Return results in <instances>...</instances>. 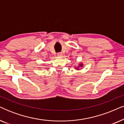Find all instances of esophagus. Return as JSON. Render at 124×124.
<instances>
[{
	"instance_id": "1",
	"label": "esophagus",
	"mask_w": 124,
	"mask_h": 124,
	"mask_svg": "<svg viewBox=\"0 0 124 124\" xmlns=\"http://www.w3.org/2000/svg\"><path fill=\"white\" fill-rule=\"evenodd\" d=\"M57 56H58L59 57H62V53H58V54H57Z\"/></svg>"
}]
</instances>
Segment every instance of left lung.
I'll list each match as a JSON object with an SVG mask.
<instances>
[{"instance_id": "left-lung-1", "label": "left lung", "mask_w": 124, "mask_h": 124, "mask_svg": "<svg viewBox=\"0 0 124 124\" xmlns=\"http://www.w3.org/2000/svg\"><path fill=\"white\" fill-rule=\"evenodd\" d=\"M83 67V64L82 63H80V64H78V67H75V68H76V70H79V67Z\"/></svg>"}]
</instances>
